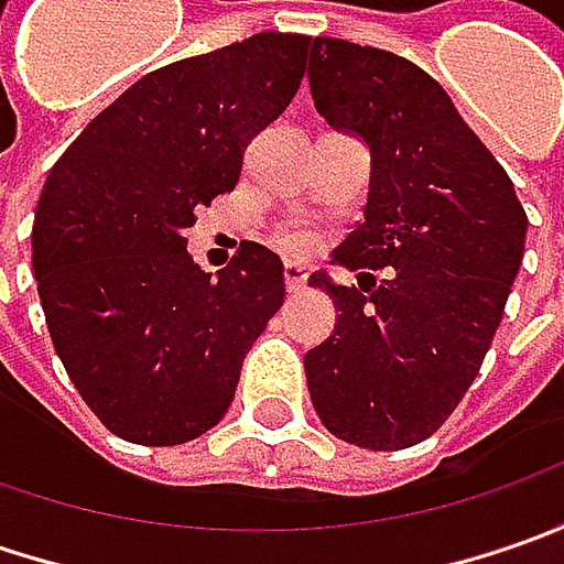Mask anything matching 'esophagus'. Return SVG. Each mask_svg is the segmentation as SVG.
Instances as JSON below:
<instances>
[{
	"label": "esophagus",
	"instance_id": "esophagus-1",
	"mask_svg": "<svg viewBox=\"0 0 564 564\" xmlns=\"http://www.w3.org/2000/svg\"><path fill=\"white\" fill-rule=\"evenodd\" d=\"M282 275H285V289H289V294L304 292V285H307V270H304L301 263H285Z\"/></svg>",
	"mask_w": 564,
	"mask_h": 564
}]
</instances>
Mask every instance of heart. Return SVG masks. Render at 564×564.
<instances>
[{"mask_svg": "<svg viewBox=\"0 0 564 564\" xmlns=\"http://www.w3.org/2000/svg\"><path fill=\"white\" fill-rule=\"evenodd\" d=\"M279 245L289 250V253H307V250L316 248V231H311V228L304 226L289 228V231L279 238Z\"/></svg>", "mask_w": 564, "mask_h": 564, "instance_id": "heart-1", "label": "heart"}]
</instances>
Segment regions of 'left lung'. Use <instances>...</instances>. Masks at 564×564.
<instances>
[{"instance_id":"1","label":"left lung","mask_w":564,"mask_h":564,"mask_svg":"<svg viewBox=\"0 0 564 564\" xmlns=\"http://www.w3.org/2000/svg\"><path fill=\"white\" fill-rule=\"evenodd\" d=\"M316 112L370 147L364 219L333 250L358 272L311 285L336 304V333L304 355L323 426L373 452L433 436L465 399L524 257L528 213L506 169L414 62L314 36ZM373 269H386L376 282Z\"/></svg>"}]
</instances>
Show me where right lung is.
I'll return each mask as SVG.
<instances>
[{"mask_svg": "<svg viewBox=\"0 0 564 564\" xmlns=\"http://www.w3.org/2000/svg\"><path fill=\"white\" fill-rule=\"evenodd\" d=\"M311 36L253 33L131 84L53 165L33 219V275L80 399L138 445L223 421L241 364L285 301L282 260L245 241L200 270L185 228L238 185L257 131L301 87Z\"/></svg>", "mask_w": 564, "mask_h": 564, "instance_id": "obj_1", "label": "right lung"}]
</instances>
